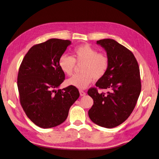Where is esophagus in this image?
<instances>
[{"label":"esophagus","instance_id":"esophagus-1","mask_svg":"<svg viewBox=\"0 0 159 159\" xmlns=\"http://www.w3.org/2000/svg\"><path fill=\"white\" fill-rule=\"evenodd\" d=\"M79 93H80V95L81 96H85L86 94V93L84 91H82V90H79Z\"/></svg>","mask_w":159,"mask_h":159}]
</instances>
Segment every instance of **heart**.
Returning a JSON list of instances; mask_svg holds the SVG:
<instances>
[{"mask_svg":"<svg viewBox=\"0 0 159 159\" xmlns=\"http://www.w3.org/2000/svg\"><path fill=\"white\" fill-rule=\"evenodd\" d=\"M82 64V74L75 75L66 80L68 85L83 89L93 81L99 79L107 71L109 61L107 56L97 51L88 44L76 47L73 50V57L62 55L59 60V66L61 71L67 75H71L76 66Z\"/></svg>","mask_w":159,"mask_h":159,"instance_id":"heart-1","label":"heart"}]
</instances>
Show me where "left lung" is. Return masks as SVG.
Returning a JSON list of instances; mask_svg holds the SVG:
<instances>
[{
	"label": "left lung",
	"mask_w": 159,
	"mask_h": 159,
	"mask_svg": "<svg viewBox=\"0 0 159 159\" xmlns=\"http://www.w3.org/2000/svg\"><path fill=\"white\" fill-rule=\"evenodd\" d=\"M96 44L105 50L109 65L96 86L108 91L99 93L96 88L88 91L94 101L88 114L94 124L113 128L123 123L136 106L141 89L139 69L133 52L117 41L106 39Z\"/></svg>",
	"instance_id": "left-lung-1"
}]
</instances>
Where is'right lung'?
<instances>
[{
	"label": "right lung",
	"mask_w": 159,
	"mask_h": 159,
	"mask_svg": "<svg viewBox=\"0 0 159 159\" xmlns=\"http://www.w3.org/2000/svg\"><path fill=\"white\" fill-rule=\"evenodd\" d=\"M71 44L69 40L51 39L35 45L20 65L17 82L20 103L27 117L40 127L62 124L80 96L74 86L59 89L65 80L59 60Z\"/></svg>",
	"instance_id": "obj_1"
}]
</instances>
